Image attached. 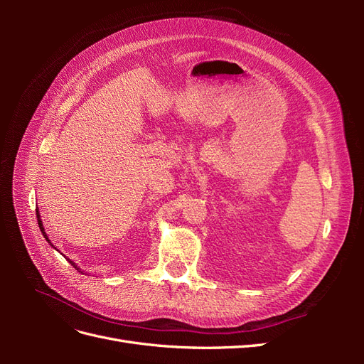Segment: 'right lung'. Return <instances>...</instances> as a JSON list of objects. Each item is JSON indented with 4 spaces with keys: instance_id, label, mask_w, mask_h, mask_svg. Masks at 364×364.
I'll list each match as a JSON object with an SVG mask.
<instances>
[{
    "instance_id": "right-lung-1",
    "label": "right lung",
    "mask_w": 364,
    "mask_h": 364,
    "mask_svg": "<svg viewBox=\"0 0 364 364\" xmlns=\"http://www.w3.org/2000/svg\"><path fill=\"white\" fill-rule=\"evenodd\" d=\"M36 215H38V225H39V229H41V232H42V235H43V237H46V240H47V241H48V243H50V240L47 238L46 232H43V226H42V222H41V218H39V213H38V209H36ZM68 261H70V259H68ZM70 262H71V264H73V266H74V267L77 269V266H75V264H74L73 261H70Z\"/></svg>"
}]
</instances>
